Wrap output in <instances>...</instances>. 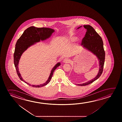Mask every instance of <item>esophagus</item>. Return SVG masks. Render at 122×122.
Masks as SVG:
<instances>
[{"label": "esophagus", "instance_id": "obj_1", "mask_svg": "<svg viewBox=\"0 0 122 122\" xmlns=\"http://www.w3.org/2000/svg\"><path fill=\"white\" fill-rule=\"evenodd\" d=\"M62 62L63 63H68L69 62V60L68 58H65L63 60Z\"/></svg>", "mask_w": 122, "mask_h": 122}]
</instances>
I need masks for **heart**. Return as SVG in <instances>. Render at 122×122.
I'll return each mask as SVG.
<instances>
[{
  "mask_svg": "<svg viewBox=\"0 0 122 122\" xmlns=\"http://www.w3.org/2000/svg\"><path fill=\"white\" fill-rule=\"evenodd\" d=\"M70 40H71V41H76L77 40V39L75 38V37H72V38L70 39Z\"/></svg>",
  "mask_w": 122,
  "mask_h": 122,
  "instance_id": "obj_1",
  "label": "heart"
}]
</instances>
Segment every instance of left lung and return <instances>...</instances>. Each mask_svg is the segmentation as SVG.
I'll use <instances>...</instances> for the list:
<instances>
[{
	"instance_id": "left-lung-1",
	"label": "left lung",
	"mask_w": 122,
	"mask_h": 122,
	"mask_svg": "<svg viewBox=\"0 0 122 122\" xmlns=\"http://www.w3.org/2000/svg\"><path fill=\"white\" fill-rule=\"evenodd\" d=\"M86 30V34L82 39V46L84 48L92 52L95 55L99 61V71L97 75L92 80L84 83L78 84L80 86H85L91 84L97 80L101 75L104 67L105 59V52L103 48V43L102 38L96 32L92 26L90 25H84ZM81 26L78 27L80 28Z\"/></svg>"
}]
</instances>
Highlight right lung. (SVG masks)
<instances>
[{
  "instance_id": "1",
  "label": "right lung",
  "mask_w": 122,
  "mask_h": 122,
  "mask_svg": "<svg viewBox=\"0 0 122 122\" xmlns=\"http://www.w3.org/2000/svg\"><path fill=\"white\" fill-rule=\"evenodd\" d=\"M54 32V30L51 28H38L34 26H31L24 31L20 38L16 42L14 54V66L19 78L21 80L30 86H31L32 87L36 88H40L48 84L52 78L54 71L60 66V63H57L52 68L48 80L44 84H40V85H31L23 80L19 71L18 64L21 56H22L23 53L30 46L36 42H40V40L43 41L49 38L52 33Z\"/></svg>"
}]
</instances>
